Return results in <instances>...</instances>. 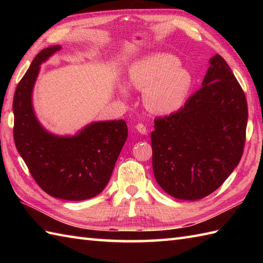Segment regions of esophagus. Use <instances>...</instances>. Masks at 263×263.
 I'll list each match as a JSON object with an SVG mask.
<instances>
[{"label":"esophagus","instance_id":"34e87169","mask_svg":"<svg viewBox=\"0 0 263 263\" xmlns=\"http://www.w3.org/2000/svg\"><path fill=\"white\" fill-rule=\"evenodd\" d=\"M136 130H137L139 133H141V135H147V133H148L147 127L144 126V125L142 124V123H139V124L136 125Z\"/></svg>","mask_w":263,"mask_h":263}]
</instances>
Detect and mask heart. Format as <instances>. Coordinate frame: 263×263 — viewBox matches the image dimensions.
Masks as SVG:
<instances>
[{"instance_id": "obj_1", "label": "heart", "mask_w": 263, "mask_h": 263, "mask_svg": "<svg viewBox=\"0 0 263 263\" xmlns=\"http://www.w3.org/2000/svg\"><path fill=\"white\" fill-rule=\"evenodd\" d=\"M192 76L174 55L157 53L133 63L127 83L143 93V104L155 114L168 115L181 109L192 88ZM126 95L125 87H122Z\"/></svg>"}]
</instances>
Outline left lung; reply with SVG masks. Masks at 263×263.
<instances>
[{
  "label": "left lung",
  "mask_w": 263,
  "mask_h": 263,
  "mask_svg": "<svg viewBox=\"0 0 263 263\" xmlns=\"http://www.w3.org/2000/svg\"><path fill=\"white\" fill-rule=\"evenodd\" d=\"M201 87L176 113L155 120L153 170L166 193L199 200L219 187L241 160L248 124L243 89L216 54Z\"/></svg>",
  "instance_id": "obj_1"
}]
</instances>
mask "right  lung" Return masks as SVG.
<instances>
[{
	"instance_id": "1",
	"label": "right lung",
	"mask_w": 263,
	"mask_h": 263,
	"mask_svg": "<svg viewBox=\"0 0 263 263\" xmlns=\"http://www.w3.org/2000/svg\"><path fill=\"white\" fill-rule=\"evenodd\" d=\"M60 45L39 52L16 86L13 97L15 147L31 176L51 197L81 201L103 191L127 138L125 121H100L76 136H55L43 127L32 107V89L41 64Z\"/></svg>"
}]
</instances>
